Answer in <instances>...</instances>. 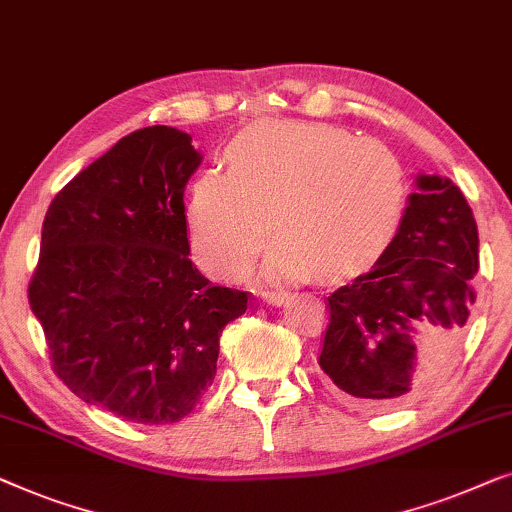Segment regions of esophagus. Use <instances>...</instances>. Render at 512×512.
<instances>
[{"mask_svg": "<svg viewBox=\"0 0 512 512\" xmlns=\"http://www.w3.org/2000/svg\"><path fill=\"white\" fill-rule=\"evenodd\" d=\"M262 301L269 306H285L287 294L285 292H262Z\"/></svg>", "mask_w": 512, "mask_h": 512, "instance_id": "obj_1", "label": "esophagus"}]
</instances>
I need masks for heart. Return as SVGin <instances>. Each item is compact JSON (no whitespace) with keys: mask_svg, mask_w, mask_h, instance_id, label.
Wrapping results in <instances>:
<instances>
[{"mask_svg":"<svg viewBox=\"0 0 512 512\" xmlns=\"http://www.w3.org/2000/svg\"><path fill=\"white\" fill-rule=\"evenodd\" d=\"M406 174L385 143L338 127L269 120L227 146V171L208 169L192 185L187 222L197 262L232 276L273 227L283 236L264 278L299 280L313 269L338 278L378 257L397 232Z\"/></svg>","mask_w":512,"mask_h":512,"instance_id":"obj_1","label":"heart"}]
</instances>
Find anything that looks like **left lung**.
Segmentation results:
<instances>
[{"label":"left lung","mask_w":512,"mask_h":512,"mask_svg":"<svg viewBox=\"0 0 512 512\" xmlns=\"http://www.w3.org/2000/svg\"><path fill=\"white\" fill-rule=\"evenodd\" d=\"M390 246L327 297L320 369L331 390L364 410L403 406L443 376L475 304L478 225L462 190L415 178Z\"/></svg>","instance_id":"8db88e82"}]
</instances>
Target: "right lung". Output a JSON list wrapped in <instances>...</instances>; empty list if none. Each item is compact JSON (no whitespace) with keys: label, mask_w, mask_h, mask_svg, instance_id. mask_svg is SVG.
Here are the masks:
<instances>
[{"label":"right lung","mask_w":512,"mask_h":512,"mask_svg":"<svg viewBox=\"0 0 512 512\" xmlns=\"http://www.w3.org/2000/svg\"><path fill=\"white\" fill-rule=\"evenodd\" d=\"M192 136L136 129L50 201L30 280L57 378L129 422L183 420L211 387L220 334L248 292L211 285L190 259L183 192Z\"/></svg>","instance_id":"add662e5"}]
</instances>
